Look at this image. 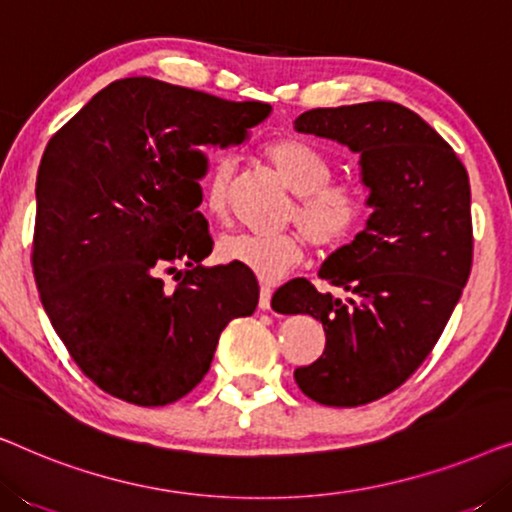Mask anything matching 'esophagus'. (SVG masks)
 <instances>
[{
  "label": "esophagus",
  "mask_w": 512,
  "mask_h": 512,
  "mask_svg": "<svg viewBox=\"0 0 512 512\" xmlns=\"http://www.w3.org/2000/svg\"><path fill=\"white\" fill-rule=\"evenodd\" d=\"M270 298H272V289L268 284H263L261 296H258V307H261V310H270Z\"/></svg>",
  "instance_id": "obj_1"
}]
</instances>
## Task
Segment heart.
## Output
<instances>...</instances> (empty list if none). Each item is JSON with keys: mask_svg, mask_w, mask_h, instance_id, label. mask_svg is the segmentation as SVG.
Listing matches in <instances>:
<instances>
[{"mask_svg": "<svg viewBox=\"0 0 512 512\" xmlns=\"http://www.w3.org/2000/svg\"><path fill=\"white\" fill-rule=\"evenodd\" d=\"M265 158L296 193L289 209L291 223H298L321 249H338L352 240L366 216V193L354 181H333V165L326 153L303 139L282 137L265 146ZM233 160L219 158L205 174V209L216 221L228 216ZM221 261L254 272L263 282H279L305 258V236L300 230L275 235L237 233L219 242Z\"/></svg>", "mask_w": 512, "mask_h": 512, "instance_id": "obj_1", "label": "heart"}]
</instances>
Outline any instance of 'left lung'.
Segmentation results:
<instances>
[{
  "instance_id": "8db88e82",
  "label": "left lung",
  "mask_w": 512,
  "mask_h": 512,
  "mask_svg": "<svg viewBox=\"0 0 512 512\" xmlns=\"http://www.w3.org/2000/svg\"><path fill=\"white\" fill-rule=\"evenodd\" d=\"M300 135L359 153L366 228L335 249L319 277L345 300L293 279L275 312L310 314L326 331L324 354L296 368L300 391L333 408H356L408 380L436 345L471 275V184L452 146L396 102L312 109Z\"/></svg>"
}]
</instances>
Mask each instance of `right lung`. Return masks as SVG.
Wrapping results in <instances>:
<instances>
[{
  "label": "right lung",
  "mask_w": 512,
  "mask_h": 512,
  "mask_svg": "<svg viewBox=\"0 0 512 512\" xmlns=\"http://www.w3.org/2000/svg\"><path fill=\"white\" fill-rule=\"evenodd\" d=\"M270 111L132 76L48 142L34 279L67 352L107 394L144 408L179 401L207 375L228 321L256 310L249 270L202 265L214 242L198 207L205 149L244 144Z\"/></svg>",
  "instance_id": "1"
}]
</instances>
